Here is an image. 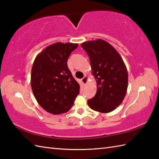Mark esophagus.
<instances>
[{
    "instance_id": "obj_1",
    "label": "esophagus",
    "mask_w": 159,
    "mask_h": 159,
    "mask_svg": "<svg viewBox=\"0 0 159 159\" xmlns=\"http://www.w3.org/2000/svg\"><path fill=\"white\" fill-rule=\"evenodd\" d=\"M87 81H88V77H87L86 75L84 76L82 79V83L84 85H85L87 83Z\"/></svg>"
}]
</instances>
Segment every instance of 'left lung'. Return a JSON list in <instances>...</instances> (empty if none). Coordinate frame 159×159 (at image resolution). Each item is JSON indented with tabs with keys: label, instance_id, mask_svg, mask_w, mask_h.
<instances>
[{
	"label": "left lung",
	"instance_id": "left-lung-1",
	"mask_svg": "<svg viewBox=\"0 0 159 159\" xmlns=\"http://www.w3.org/2000/svg\"><path fill=\"white\" fill-rule=\"evenodd\" d=\"M90 60L97 83L95 96L87 100L91 109L109 113L122 102L127 92L128 72L121 57L114 47L98 39L81 43Z\"/></svg>",
	"mask_w": 159,
	"mask_h": 159
}]
</instances>
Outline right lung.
<instances>
[{
  "instance_id": "add662e5",
  "label": "right lung",
  "mask_w": 159,
  "mask_h": 159,
  "mask_svg": "<svg viewBox=\"0 0 159 159\" xmlns=\"http://www.w3.org/2000/svg\"><path fill=\"white\" fill-rule=\"evenodd\" d=\"M78 43L57 42L47 46L35 59L31 76L33 93L47 112L68 111L79 94L80 85L67 67V59Z\"/></svg>"
}]
</instances>
